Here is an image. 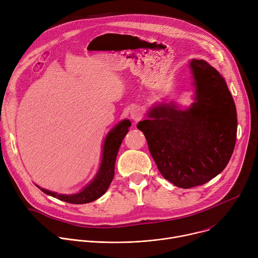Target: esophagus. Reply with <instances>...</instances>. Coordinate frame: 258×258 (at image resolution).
Here are the masks:
<instances>
[{"label": "esophagus", "instance_id": "34e87169", "mask_svg": "<svg viewBox=\"0 0 258 258\" xmlns=\"http://www.w3.org/2000/svg\"><path fill=\"white\" fill-rule=\"evenodd\" d=\"M130 118H131L133 121H135V122L139 121V120L142 118V110H141V108L138 107V106L132 107V108L130 109Z\"/></svg>", "mask_w": 258, "mask_h": 258}]
</instances>
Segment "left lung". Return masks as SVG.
<instances>
[{
    "instance_id": "obj_1",
    "label": "left lung",
    "mask_w": 258,
    "mask_h": 258,
    "mask_svg": "<svg viewBox=\"0 0 258 258\" xmlns=\"http://www.w3.org/2000/svg\"><path fill=\"white\" fill-rule=\"evenodd\" d=\"M194 102L153 105L137 128L165 179L182 188L201 185L225 168L237 138V111L223 77L207 61L191 59Z\"/></svg>"
}]
</instances>
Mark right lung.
I'll return each instance as SVG.
<instances>
[{
    "instance_id": "right-lung-1",
    "label": "right lung",
    "mask_w": 258,
    "mask_h": 258,
    "mask_svg": "<svg viewBox=\"0 0 258 258\" xmlns=\"http://www.w3.org/2000/svg\"><path fill=\"white\" fill-rule=\"evenodd\" d=\"M130 126L131 122L129 120H123L109 130L103 141L101 161L97 173L92 178V180H90L79 192L64 195L48 190L46 188L40 187L39 185L37 186L46 195L71 204H86L95 201V200L104 195V192L109 187L110 182L112 181L116 158L120 146L127 132L129 131L128 128Z\"/></svg>"
}]
</instances>
